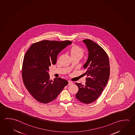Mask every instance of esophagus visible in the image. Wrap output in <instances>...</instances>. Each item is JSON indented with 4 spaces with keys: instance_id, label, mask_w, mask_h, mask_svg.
Returning a JSON list of instances; mask_svg holds the SVG:
<instances>
[{
    "instance_id": "1",
    "label": "esophagus",
    "mask_w": 135,
    "mask_h": 135,
    "mask_svg": "<svg viewBox=\"0 0 135 135\" xmlns=\"http://www.w3.org/2000/svg\"><path fill=\"white\" fill-rule=\"evenodd\" d=\"M72 84H73V82L72 81H71L70 80H69L68 81V85H72Z\"/></svg>"
}]
</instances>
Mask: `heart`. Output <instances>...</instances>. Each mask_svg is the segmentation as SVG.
I'll use <instances>...</instances> for the list:
<instances>
[{"label":"heart","mask_w":135,"mask_h":135,"mask_svg":"<svg viewBox=\"0 0 135 135\" xmlns=\"http://www.w3.org/2000/svg\"><path fill=\"white\" fill-rule=\"evenodd\" d=\"M70 53L71 57L77 56L81 58L84 55V51L79 46H74L70 49Z\"/></svg>","instance_id":"heart-1"}]
</instances>
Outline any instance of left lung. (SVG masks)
I'll list each match as a JSON object with an SVG mask.
<instances>
[{
	"instance_id": "1",
	"label": "left lung",
	"mask_w": 135,
	"mask_h": 135,
	"mask_svg": "<svg viewBox=\"0 0 135 135\" xmlns=\"http://www.w3.org/2000/svg\"><path fill=\"white\" fill-rule=\"evenodd\" d=\"M83 41L89 51L88 59L83 65L87 78L85 85L76 83L79 88L76 97L88 104L97 99L104 90L108 81L110 68L108 56L101 46L91 40Z\"/></svg>"
}]
</instances>
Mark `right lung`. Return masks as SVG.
<instances>
[{"instance_id":"add662e5","label":"right lung","mask_w":135,"mask_h":135,"mask_svg":"<svg viewBox=\"0 0 135 135\" xmlns=\"http://www.w3.org/2000/svg\"><path fill=\"white\" fill-rule=\"evenodd\" d=\"M71 44L69 40H43L29 48L22 63V77L25 86L36 100L47 104L55 99L68 84L61 78L50 79L49 67L56 63L58 54Z\"/></svg>"}]
</instances>
